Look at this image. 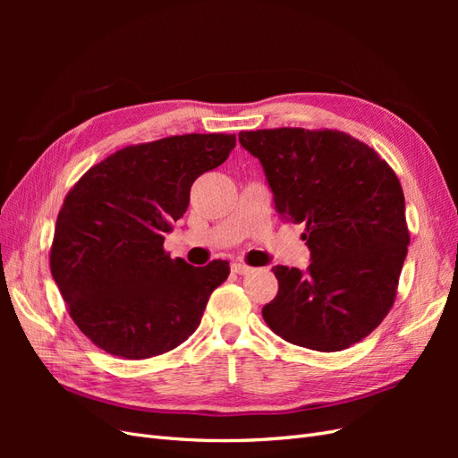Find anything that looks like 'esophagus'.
Segmentation results:
<instances>
[{
  "instance_id": "1",
  "label": "esophagus",
  "mask_w": 458,
  "mask_h": 458,
  "mask_svg": "<svg viewBox=\"0 0 458 458\" xmlns=\"http://www.w3.org/2000/svg\"><path fill=\"white\" fill-rule=\"evenodd\" d=\"M231 271H233V273H237V275H246V273H250V271H252V267H250V266H246V263L234 261L233 266H231Z\"/></svg>"
}]
</instances>
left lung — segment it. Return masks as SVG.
Instances as JSON below:
<instances>
[{
	"mask_svg": "<svg viewBox=\"0 0 458 458\" xmlns=\"http://www.w3.org/2000/svg\"><path fill=\"white\" fill-rule=\"evenodd\" d=\"M266 172L281 219L306 225V273L275 266L279 293L263 306L283 340L317 352L361 342L392 310L409 229L395 172L338 130L241 131Z\"/></svg>",
	"mask_w": 458,
	"mask_h": 458,
	"instance_id": "obj_1",
	"label": "left lung"
}]
</instances>
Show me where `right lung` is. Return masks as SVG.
<instances>
[{
  "label": "right lung",
  "instance_id": "right-lung-1",
  "mask_svg": "<svg viewBox=\"0 0 458 458\" xmlns=\"http://www.w3.org/2000/svg\"><path fill=\"white\" fill-rule=\"evenodd\" d=\"M231 133H187L130 145L68 191L49 267L78 328L110 355L148 359L183 344L227 279L229 261L192 267L164 250L195 179L224 164Z\"/></svg>",
  "mask_w": 458,
  "mask_h": 458
}]
</instances>
